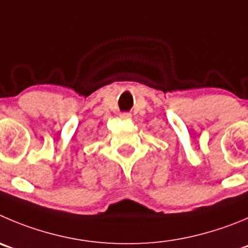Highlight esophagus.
Listing matches in <instances>:
<instances>
[{
  "mask_svg": "<svg viewBox=\"0 0 248 248\" xmlns=\"http://www.w3.org/2000/svg\"><path fill=\"white\" fill-rule=\"evenodd\" d=\"M120 119H122V120H128V119H131V113H128V112H122V113H120Z\"/></svg>",
  "mask_w": 248,
  "mask_h": 248,
  "instance_id": "esophagus-1",
  "label": "esophagus"
}]
</instances>
